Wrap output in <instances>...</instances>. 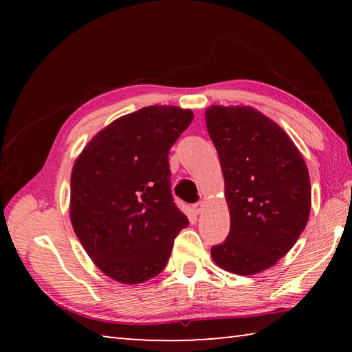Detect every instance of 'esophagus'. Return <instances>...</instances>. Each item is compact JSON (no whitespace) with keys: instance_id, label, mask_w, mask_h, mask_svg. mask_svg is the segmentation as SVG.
<instances>
[{"instance_id":"1","label":"esophagus","mask_w":352,"mask_h":352,"mask_svg":"<svg viewBox=\"0 0 352 352\" xmlns=\"http://www.w3.org/2000/svg\"><path fill=\"white\" fill-rule=\"evenodd\" d=\"M204 206H205L204 201H199V204H194V205H192V211H194L195 214H200L201 211H204Z\"/></svg>"}]
</instances>
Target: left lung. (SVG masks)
Segmentation results:
<instances>
[{
  "instance_id": "8db88e82",
  "label": "left lung",
  "mask_w": 352,
  "mask_h": 352,
  "mask_svg": "<svg viewBox=\"0 0 352 352\" xmlns=\"http://www.w3.org/2000/svg\"><path fill=\"white\" fill-rule=\"evenodd\" d=\"M206 129L219 153L230 234L211 248L216 264L256 275L289 253L311 212V180L290 136L250 105H211Z\"/></svg>"
}]
</instances>
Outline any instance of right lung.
Instances as JSON below:
<instances>
[{
	"instance_id": "right-lung-1",
	"label": "right lung",
	"mask_w": 352,
	"mask_h": 352,
	"mask_svg": "<svg viewBox=\"0 0 352 352\" xmlns=\"http://www.w3.org/2000/svg\"><path fill=\"white\" fill-rule=\"evenodd\" d=\"M194 113L151 105L93 136L71 172L69 217L94 265L121 284L162 273L188 226L170 194L169 148Z\"/></svg>"
}]
</instances>
